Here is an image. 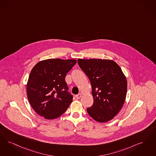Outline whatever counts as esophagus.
<instances>
[{"label": "esophagus", "mask_w": 156, "mask_h": 156, "mask_svg": "<svg viewBox=\"0 0 156 156\" xmlns=\"http://www.w3.org/2000/svg\"><path fill=\"white\" fill-rule=\"evenodd\" d=\"M81 97H82V94H76V95L75 96V98H76L77 99H80Z\"/></svg>", "instance_id": "34e87169"}]
</instances>
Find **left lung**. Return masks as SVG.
I'll return each mask as SVG.
<instances>
[{
	"mask_svg": "<svg viewBox=\"0 0 156 156\" xmlns=\"http://www.w3.org/2000/svg\"><path fill=\"white\" fill-rule=\"evenodd\" d=\"M78 63L90 81L94 104L87 108L95 121L106 122L112 119L124 103L127 81L119 65L112 60L81 59Z\"/></svg>",
	"mask_w": 156,
	"mask_h": 156,
	"instance_id": "obj_1",
	"label": "left lung"
}]
</instances>
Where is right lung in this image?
I'll use <instances>...</instances> for the list:
<instances>
[{
    "instance_id": "right-lung-1",
    "label": "right lung",
    "mask_w": 156,
    "mask_h": 156,
    "mask_svg": "<svg viewBox=\"0 0 156 156\" xmlns=\"http://www.w3.org/2000/svg\"><path fill=\"white\" fill-rule=\"evenodd\" d=\"M76 62L74 59L50 58L33 67L27 84V94L33 109L47 119H57L68 108L73 95L68 91L66 74Z\"/></svg>"
}]
</instances>
